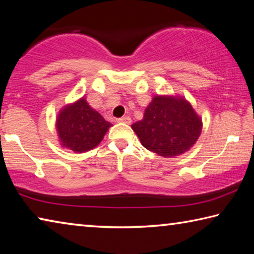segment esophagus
<instances>
[{
  "label": "esophagus",
  "instance_id": "esophagus-1",
  "mask_svg": "<svg viewBox=\"0 0 254 254\" xmlns=\"http://www.w3.org/2000/svg\"><path fill=\"white\" fill-rule=\"evenodd\" d=\"M117 121L119 123H126V124H130L132 121H131V118L130 117H123V118H120L118 119Z\"/></svg>",
  "mask_w": 254,
  "mask_h": 254
}]
</instances>
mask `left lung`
<instances>
[{"label":"left lung","instance_id":"left-lung-1","mask_svg":"<svg viewBox=\"0 0 254 254\" xmlns=\"http://www.w3.org/2000/svg\"><path fill=\"white\" fill-rule=\"evenodd\" d=\"M132 128L145 149L170 158L194 145L201 132V120L184 98L156 96Z\"/></svg>","mask_w":254,"mask_h":254}]
</instances>
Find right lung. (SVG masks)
Listing matches in <instances>:
<instances>
[{
    "instance_id": "1",
    "label": "right lung",
    "mask_w": 254,
    "mask_h": 254,
    "mask_svg": "<svg viewBox=\"0 0 254 254\" xmlns=\"http://www.w3.org/2000/svg\"><path fill=\"white\" fill-rule=\"evenodd\" d=\"M111 126L85 98L64 107L56 122L63 147L75 152H86L95 148Z\"/></svg>"
}]
</instances>
